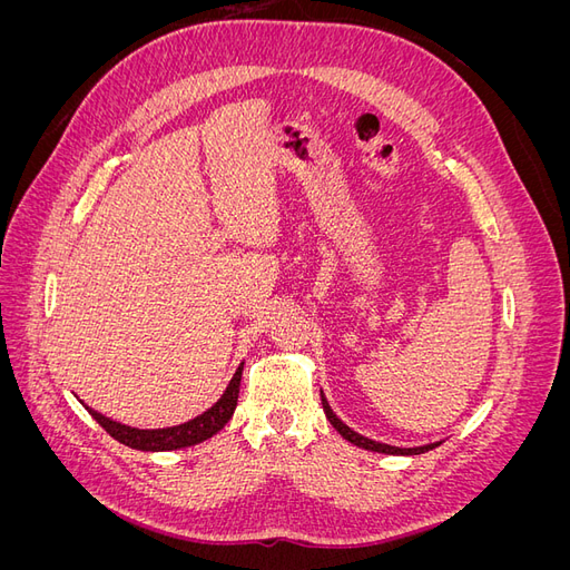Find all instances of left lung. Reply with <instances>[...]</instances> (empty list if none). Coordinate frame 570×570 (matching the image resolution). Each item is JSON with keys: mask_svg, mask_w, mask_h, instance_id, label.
I'll return each instance as SVG.
<instances>
[{"mask_svg": "<svg viewBox=\"0 0 570 570\" xmlns=\"http://www.w3.org/2000/svg\"><path fill=\"white\" fill-rule=\"evenodd\" d=\"M321 402H323V411H325L327 421L333 423V428L337 430V433H340L344 440H347V442H352V444L361 446V450L377 452V454L413 456V454H423V452L435 450V446L440 444V442H433V444H423V446H392V444H385V442H375V440H368V438H364V435H358L356 430H352L347 423H342V421L335 416V411L331 409V404H327V400H325V394H323V392H321Z\"/></svg>", "mask_w": 570, "mask_h": 570, "instance_id": "1", "label": "left lung"}]
</instances>
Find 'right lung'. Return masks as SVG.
Returning <instances> with one entry per match:
<instances>
[{
	"label": "right lung",
	"instance_id": "right-lung-1",
	"mask_svg": "<svg viewBox=\"0 0 570 570\" xmlns=\"http://www.w3.org/2000/svg\"><path fill=\"white\" fill-rule=\"evenodd\" d=\"M243 366L245 364H239L226 392L220 394V400L212 409H206L204 413H199L197 419L174 425V428H157V430L130 428V425H124V423L101 416L99 411H95L90 406H85V409L90 411V416L101 428H105L114 440L130 446V450H140V452L185 450V446H193V444H199L204 440L214 438L218 430L233 419V411L237 406V394H239V381H243Z\"/></svg>",
	"mask_w": 570,
	"mask_h": 570
}]
</instances>
